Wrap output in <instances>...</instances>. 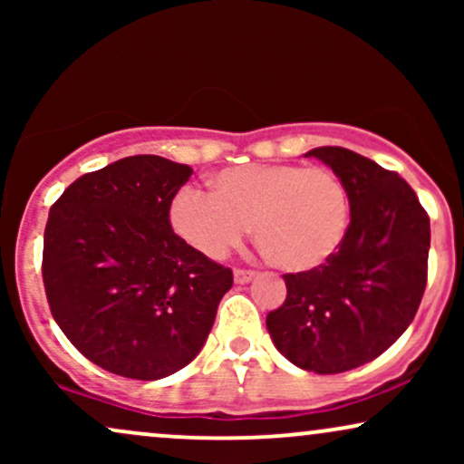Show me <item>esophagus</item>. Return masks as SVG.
Returning a JSON list of instances; mask_svg holds the SVG:
<instances>
[{"label":"esophagus","instance_id":"34e87169","mask_svg":"<svg viewBox=\"0 0 464 464\" xmlns=\"http://www.w3.org/2000/svg\"><path fill=\"white\" fill-rule=\"evenodd\" d=\"M233 279H236V284H248V281L255 279V273H253V270L236 268V270H233Z\"/></svg>","mask_w":464,"mask_h":464}]
</instances>
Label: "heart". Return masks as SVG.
<instances>
[{"instance_id":"1","label":"heart","mask_w":464,"mask_h":464,"mask_svg":"<svg viewBox=\"0 0 464 464\" xmlns=\"http://www.w3.org/2000/svg\"><path fill=\"white\" fill-rule=\"evenodd\" d=\"M211 194L183 188L169 205V225L191 248L220 259L253 236L270 264L312 273L343 246L349 194L334 169L299 163H248L209 179Z\"/></svg>"}]
</instances>
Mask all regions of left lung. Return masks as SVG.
<instances>
[{"label":"left lung","mask_w":464,"mask_h":464,"mask_svg":"<svg viewBox=\"0 0 464 464\" xmlns=\"http://www.w3.org/2000/svg\"><path fill=\"white\" fill-rule=\"evenodd\" d=\"M305 157L343 180L351 222L327 264L284 275L287 296L266 327L292 364L332 375L375 360L412 323L428 281L430 218L406 180L358 152L323 146Z\"/></svg>","instance_id":"1"}]
</instances>
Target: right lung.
I'll return each mask as SVG.
<instances>
[{
	"label": "right lung",
	"mask_w": 464,
	"mask_h": 464,
	"mask_svg": "<svg viewBox=\"0 0 464 464\" xmlns=\"http://www.w3.org/2000/svg\"><path fill=\"white\" fill-rule=\"evenodd\" d=\"M194 169L137 154L73 180L44 237L47 303L100 369L161 380L200 353L233 273L179 237L169 205Z\"/></svg>",
	"instance_id": "right-lung-1"
}]
</instances>
